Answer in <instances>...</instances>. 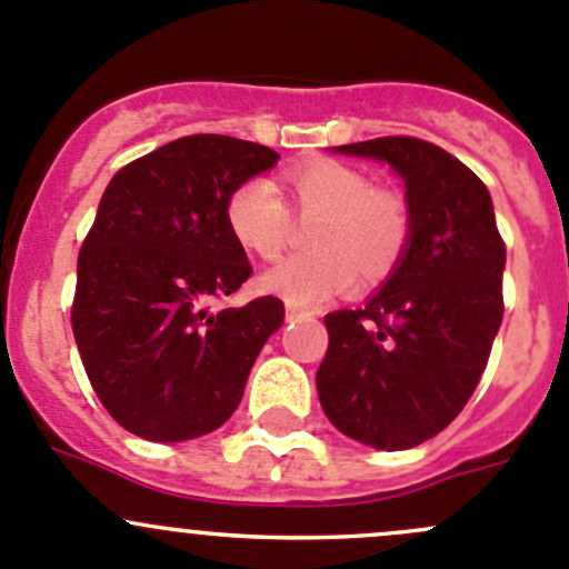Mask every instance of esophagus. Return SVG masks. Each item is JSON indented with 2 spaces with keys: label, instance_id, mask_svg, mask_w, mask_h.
<instances>
[{
  "label": "esophagus",
  "instance_id": "34e87169",
  "mask_svg": "<svg viewBox=\"0 0 569 569\" xmlns=\"http://www.w3.org/2000/svg\"><path fill=\"white\" fill-rule=\"evenodd\" d=\"M302 317H308V311H302V308L291 306V302H289V306H286V319H289V322H291V319H302Z\"/></svg>",
  "mask_w": 569,
  "mask_h": 569
}]
</instances>
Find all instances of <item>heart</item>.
Wrapping results in <instances>:
<instances>
[{
  "mask_svg": "<svg viewBox=\"0 0 569 569\" xmlns=\"http://www.w3.org/2000/svg\"><path fill=\"white\" fill-rule=\"evenodd\" d=\"M283 183L300 217L322 213L311 236L319 252L286 258L267 269L258 283L269 295L300 308L322 306L358 283V267L380 278L406 252L411 239L406 197L375 189L361 169L317 158L286 169ZM224 224L236 244L272 261L289 244L291 208L272 180L247 178L224 200Z\"/></svg>",
  "mask_w": 569,
  "mask_h": 569,
  "instance_id": "heart-1",
  "label": "heart"
}]
</instances>
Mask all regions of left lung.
Instances as JSON below:
<instances>
[{"label":"left lung","mask_w":569,"mask_h":569,"mask_svg":"<svg viewBox=\"0 0 569 569\" xmlns=\"http://www.w3.org/2000/svg\"><path fill=\"white\" fill-rule=\"evenodd\" d=\"M336 150L378 158L406 180L411 239L367 306L325 317L319 402L356 442L417 448L459 417L487 369L503 319L506 244L487 186L442 147L386 136Z\"/></svg>","instance_id":"left-lung-1"}]
</instances>
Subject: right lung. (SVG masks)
Here are the masks:
<instances>
[{
	"mask_svg": "<svg viewBox=\"0 0 569 569\" xmlns=\"http://www.w3.org/2000/svg\"><path fill=\"white\" fill-rule=\"evenodd\" d=\"M278 152L230 136H186L121 167L77 258L71 330L110 417L150 442L217 431L283 325V300L213 308L252 274L224 200Z\"/></svg>",
	"mask_w": 569,
	"mask_h": 569,
	"instance_id": "1",
	"label": "right lung"
}]
</instances>
